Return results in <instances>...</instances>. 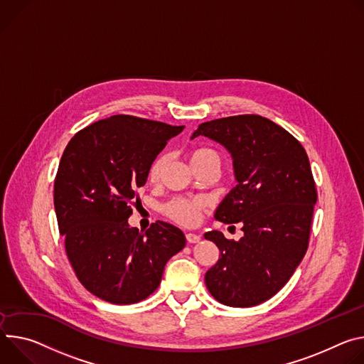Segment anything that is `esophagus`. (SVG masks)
Instances as JSON below:
<instances>
[{
	"instance_id": "obj_1",
	"label": "esophagus",
	"mask_w": 364,
	"mask_h": 364,
	"mask_svg": "<svg viewBox=\"0 0 364 364\" xmlns=\"http://www.w3.org/2000/svg\"><path fill=\"white\" fill-rule=\"evenodd\" d=\"M199 240H200V237L198 234H195V232H188L186 234V241H188V243H198Z\"/></svg>"
}]
</instances>
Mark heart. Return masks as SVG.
<instances>
[{
	"mask_svg": "<svg viewBox=\"0 0 364 364\" xmlns=\"http://www.w3.org/2000/svg\"><path fill=\"white\" fill-rule=\"evenodd\" d=\"M188 160L189 165L193 171H198L200 168H207V166H213L215 169H218L220 172V166H221V160L217 151H214L213 149H207V147H196L192 149L188 153ZM165 165V157L160 156L157 157L150 169H149V179L151 182H156L160 176L161 169H164ZM204 208V203L200 199H182V198H176L169 200V203L165 205V214L168 217H171L172 220H175L179 224L183 225H192L198 221L199 218V213L200 210Z\"/></svg>",
	"mask_w": 364,
	"mask_h": 364,
	"instance_id": "b5f03b06",
	"label": "heart"
}]
</instances>
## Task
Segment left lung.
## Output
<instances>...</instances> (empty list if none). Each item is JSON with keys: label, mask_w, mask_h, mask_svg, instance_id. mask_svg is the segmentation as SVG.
<instances>
[{"label": "left lung", "mask_w": 364, "mask_h": 364, "mask_svg": "<svg viewBox=\"0 0 364 364\" xmlns=\"http://www.w3.org/2000/svg\"><path fill=\"white\" fill-rule=\"evenodd\" d=\"M205 136L231 154L237 185L215 211L224 224L241 223L243 237L221 231L204 237L220 249L205 273L210 294L234 308L259 305L276 295L304 259L316 189L302 144L260 115H234L199 124L191 139Z\"/></svg>", "instance_id": "obj_1"}]
</instances>
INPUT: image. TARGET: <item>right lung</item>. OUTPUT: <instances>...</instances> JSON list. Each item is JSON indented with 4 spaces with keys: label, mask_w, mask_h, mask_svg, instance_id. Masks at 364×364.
Segmentation results:
<instances>
[{
    "label": "right lung",
    "mask_w": 364,
    "mask_h": 364,
    "mask_svg": "<svg viewBox=\"0 0 364 364\" xmlns=\"http://www.w3.org/2000/svg\"><path fill=\"white\" fill-rule=\"evenodd\" d=\"M185 126L112 115L77 132L55 179V211L68 259L91 294L117 305L136 304L160 285L168 260L185 247L183 232L156 221L130 227L136 189L156 156Z\"/></svg>",
    "instance_id": "add662e5"
}]
</instances>
